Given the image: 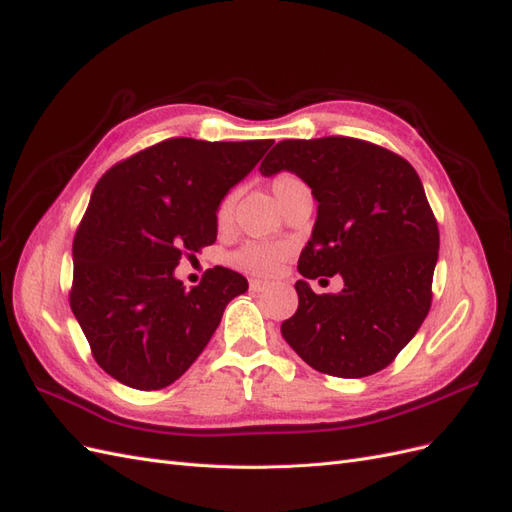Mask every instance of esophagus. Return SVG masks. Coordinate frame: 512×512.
<instances>
[{
  "label": "esophagus",
  "instance_id": "34e87169",
  "mask_svg": "<svg viewBox=\"0 0 512 512\" xmlns=\"http://www.w3.org/2000/svg\"><path fill=\"white\" fill-rule=\"evenodd\" d=\"M271 284L269 282H262V280H250V290L252 292H262V290H267Z\"/></svg>",
  "mask_w": 512,
  "mask_h": 512
}]
</instances>
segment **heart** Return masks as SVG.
I'll return each instance as SVG.
<instances>
[{"instance_id":"obj_1","label":"heart","mask_w":512,"mask_h":512,"mask_svg":"<svg viewBox=\"0 0 512 512\" xmlns=\"http://www.w3.org/2000/svg\"><path fill=\"white\" fill-rule=\"evenodd\" d=\"M301 185L303 183L294 175L280 173L277 177H273V181H271V192L277 200H282L288 192L301 188ZM232 211H235V194H228L218 207V224L220 226L230 222ZM290 254H292L290 243L252 241V243H245L241 250L235 252V256H232V262H235V267H239L241 271L271 277L282 269V265L288 260Z\"/></svg>"}]
</instances>
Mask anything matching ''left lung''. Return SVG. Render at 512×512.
<instances>
[{"mask_svg": "<svg viewBox=\"0 0 512 512\" xmlns=\"http://www.w3.org/2000/svg\"><path fill=\"white\" fill-rule=\"evenodd\" d=\"M303 179L318 203L312 239L294 284L299 307L282 335L322 374L365 378L391 365L431 305L440 235L416 170L359 138L282 141L260 173ZM343 275L339 295H316L309 279Z\"/></svg>", "mask_w": 512, "mask_h": 512, "instance_id": "1", "label": "left lung"}]
</instances>
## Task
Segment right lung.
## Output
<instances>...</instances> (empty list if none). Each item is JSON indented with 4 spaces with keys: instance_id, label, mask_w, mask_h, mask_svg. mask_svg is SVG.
<instances>
[{
    "instance_id": "1",
    "label": "right lung",
    "mask_w": 512,
    "mask_h": 512,
    "mask_svg": "<svg viewBox=\"0 0 512 512\" xmlns=\"http://www.w3.org/2000/svg\"><path fill=\"white\" fill-rule=\"evenodd\" d=\"M271 145L170 138L96 183L72 245L70 307L108 376L158 391L205 350L247 280L215 267L188 290L175 267L215 241L224 196Z\"/></svg>"
}]
</instances>
